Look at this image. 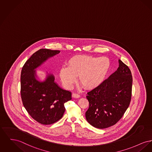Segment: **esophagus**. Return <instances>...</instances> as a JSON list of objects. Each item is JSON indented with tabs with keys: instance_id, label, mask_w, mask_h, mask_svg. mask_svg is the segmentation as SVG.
I'll return each mask as SVG.
<instances>
[{
	"instance_id": "34e87169",
	"label": "esophagus",
	"mask_w": 152,
	"mask_h": 152,
	"mask_svg": "<svg viewBox=\"0 0 152 152\" xmlns=\"http://www.w3.org/2000/svg\"><path fill=\"white\" fill-rule=\"evenodd\" d=\"M72 97L75 98H80V95L76 93H73Z\"/></svg>"
}]
</instances>
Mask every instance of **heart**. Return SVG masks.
Listing matches in <instances>:
<instances>
[{"instance_id":"heart-1","label":"heart","mask_w":152,"mask_h":152,"mask_svg":"<svg viewBox=\"0 0 152 152\" xmlns=\"http://www.w3.org/2000/svg\"><path fill=\"white\" fill-rule=\"evenodd\" d=\"M110 65L106 57L75 56L68 60L67 67L60 69V76L67 87H71L79 76V82L84 88L94 89L104 80Z\"/></svg>"}]
</instances>
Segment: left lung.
I'll return each instance as SVG.
<instances>
[{
	"label": "left lung",
	"instance_id": "obj_1",
	"mask_svg": "<svg viewBox=\"0 0 152 152\" xmlns=\"http://www.w3.org/2000/svg\"><path fill=\"white\" fill-rule=\"evenodd\" d=\"M132 83L130 69L119 60L116 71L87 93L89 108L86 118L89 124L102 129L116 124L129 106Z\"/></svg>",
	"mask_w": 152,
	"mask_h": 152
}]
</instances>
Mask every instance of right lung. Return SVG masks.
Segmentation results:
<instances>
[{"mask_svg": "<svg viewBox=\"0 0 152 152\" xmlns=\"http://www.w3.org/2000/svg\"><path fill=\"white\" fill-rule=\"evenodd\" d=\"M60 50L41 49L24 64L20 75V94L23 104L34 120L50 125L60 120L65 110L64 103L72 99L71 92L61 88L54 76L47 73L44 81L38 80L36 69Z\"/></svg>", "mask_w": 152, "mask_h": 152, "instance_id": "obj_1", "label": "right lung"}]
</instances>
